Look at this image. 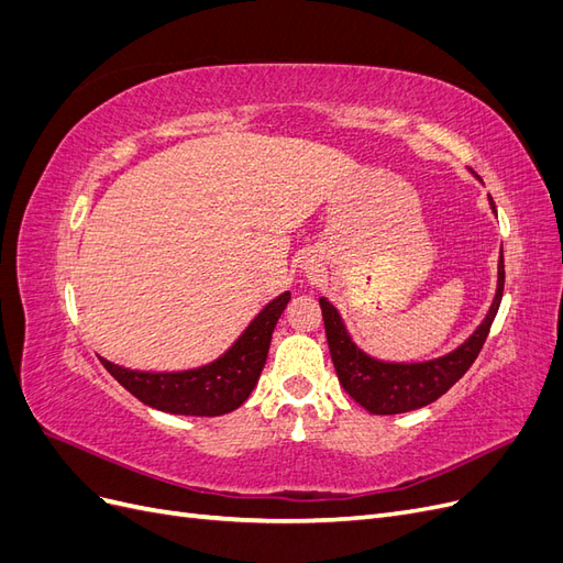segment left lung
<instances>
[{
    "instance_id": "left-lung-1",
    "label": "left lung",
    "mask_w": 563,
    "mask_h": 563,
    "mask_svg": "<svg viewBox=\"0 0 563 563\" xmlns=\"http://www.w3.org/2000/svg\"><path fill=\"white\" fill-rule=\"evenodd\" d=\"M490 207L496 211V201H493V197ZM503 288L505 261L500 255L498 291L496 298H493L486 319L479 323V329H476L457 350L439 356V360L420 364H387L373 360V356H368L352 343V338L345 331V323L340 319L333 305L327 298H319L323 329H327L331 360L340 385L345 387V391L356 404H362L373 416H395L416 411V408L437 401L465 376L476 356H479L488 338L490 323L498 314Z\"/></svg>"
}]
</instances>
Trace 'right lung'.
Segmentation results:
<instances>
[{"label": "right lung", "mask_w": 563, "mask_h": 563, "mask_svg": "<svg viewBox=\"0 0 563 563\" xmlns=\"http://www.w3.org/2000/svg\"><path fill=\"white\" fill-rule=\"evenodd\" d=\"M291 294L265 305L240 340L216 362L178 373H143L100 360L110 376L135 399L178 416H223L240 408L258 383L277 321Z\"/></svg>", "instance_id": "add662e5"}]
</instances>
